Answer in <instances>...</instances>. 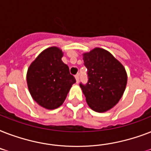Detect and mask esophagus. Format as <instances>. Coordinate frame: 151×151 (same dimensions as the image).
<instances>
[{"instance_id": "34e87169", "label": "esophagus", "mask_w": 151, "mask_h": 151, "mask_svg": "<svg viewBox=\"0 0 151 151\" xmlns=\"http://www.w3.org/2000/svg\"><path fill=\"white\" fill-rule=\"evenodd\" d=\"M75 79H76V81H77V83L79 82V74H77V75H75Z\"/></svg>"}]
</instances>
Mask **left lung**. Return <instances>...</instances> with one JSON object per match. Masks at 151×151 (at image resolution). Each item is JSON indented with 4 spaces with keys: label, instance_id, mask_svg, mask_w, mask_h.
Masks as SVG:
<instances>
[{
    "label": "left lung",
    "instance_id": "obj_1",
    "mask_svg": "<svg viewBox=\"0 0 151 151\" xmlns=\"http://www.w3.org/2000/svg\"><path fill=\"white\" fill-rule=\"evenodd\" d=\"M82 55L88 81L86 85L80 84V86L86 102L96 112H106L119 102L124 94L128 80L125 68L103 48H95Z\"/></svg>",
    "mask_w": 151,
    "mask_h": 151
}]
</instances>
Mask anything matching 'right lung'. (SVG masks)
<instances>
[{"label": "right lung", "instance_id": "obj_1", "mask_svg": "<svg viewBox=\"0 0 151 151\" xmlns=\"http://www.w3.org/2000/svg\"><path fill=\"white\" fill-rule=\"evenodd\" d=\"M63 56L60 48L49 47L37 55L27 70L29 93L38 105L47 110L59 107L76 82L68 66L62 61Z\"/></svg>", "mask_w": 151, "mask_h": 151}]
</instances>
